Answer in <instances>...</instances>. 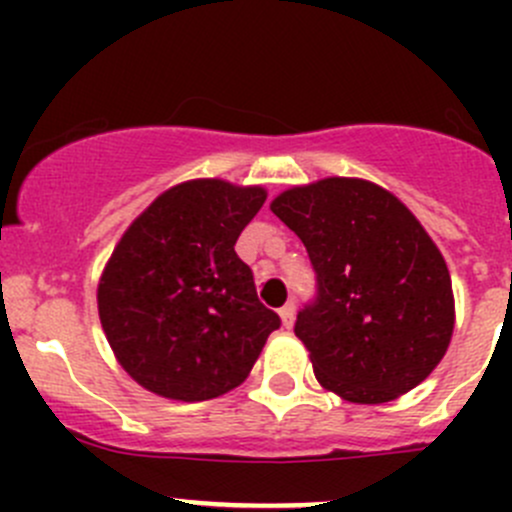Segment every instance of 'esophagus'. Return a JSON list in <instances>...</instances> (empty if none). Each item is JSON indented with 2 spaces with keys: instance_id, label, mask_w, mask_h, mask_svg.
Returning <instances> with one entry per match:
<instances>
[{
  "instance_id": "esophagus-1",
  "label": "esophagus",
  "mask_w": 512,
  "mask_h": 512,
  "mask_svg": "<svg viewBox=\"0 0 512 512\" xmlns=\"http://www.w3.org/2000/svg\"><path fill=\"white\" fill-rule=\"evenodd\" d=\"M280 319H282V324H285V329H292V324H294V304L292 302L285 304V307L280 309Z\"/></svg>"
}]
</instances>
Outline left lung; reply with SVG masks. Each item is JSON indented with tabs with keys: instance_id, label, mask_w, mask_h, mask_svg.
<instances>
[{
	"instance_id": "1",
	"label": "left lung",
	"mask_w": 512,
	"mask_h": 512,
	"mask_svg": "<svg viewBox=\"0 0 512 512\" xmlns=\"http://www.w3.org/2000/svg\"><path fill=\"white\" fill-rule=\"evenodd\" d=\"M272 213L307 247L317 294L294 322L324 389L386 404L421 384L453 334L443 255L409 208L359 178L289 188Z\"/></svg>"
}]
</instances>
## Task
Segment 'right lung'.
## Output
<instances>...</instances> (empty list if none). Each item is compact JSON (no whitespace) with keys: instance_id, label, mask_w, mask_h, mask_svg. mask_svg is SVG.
<instances>
[{"instance_id":"1","label":"right lung","mask_w":512,"mask_h":512,"mask_svg":"<svg viewBox=\"0 0 512 512\" xmlns=\"http://www.w3.org/2000/svg\"><path fill=\"white\" fill-rule=\"evenodd\" d=\"M267 193L218 178L158 195L113 250L98 317L118 364L153 394L208 401L247 379L280 317L235 242Z\"/></svg>"}]
</instances>
